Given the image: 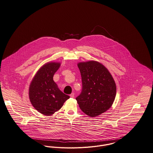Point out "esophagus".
Here are the masks:
<instances>
[{
	"mask_svg": "<svg viewBox=\"0 0 153 153\" xmlns=\"http://www.w3.org/2000/svg\"><path fill=\"white\" fill-rule=\"evenodd\" d=\"M74 96H75V94L74 92L72 93L71 94H70V97H74Z\"/></svg>",
	"mask_w": 153,
	"mask_h": 153,
	"instance_id": "34e87169",
	"label": "esophagus"
}]
</instances>
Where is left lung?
<instances>
[{
  "label": "left lung",
  "mask_w": 153,
  "mask_h": 153,
  "mask_svg": "<svg viewBox=\"0 0 153 153\" xmlns=\"http://www.w3.org/2000/svg\"><path fill=\"white\" fill-rule=\"evenodd\" d=\"M82 88L76 97L82 111L95 117L108 111L113 104L116 86L111 74L100 63L91 61L78 64Z\"/></svg>",
  "instance_id": "left-lung-1"
}]
</instances>
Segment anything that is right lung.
I'll use <instances>...</instances> for the list:
<instances>
[{"instance_id":"add662e5","label":"right lung","mask_w":153,"mask_h":153,"mask_svg":"<svg viewBox=\"0 0 153 153\" xmlns=\"http://www.w3.org/2000/svg\"><path fill=\"white\" fill-rule=\"evenodd\" d=\"M60 63L50 62L43 65L36 74L29 88V97L34 108L48 116L59 110L70 98L58 88L53 76Z\"/></svg>"}]
</instances>
